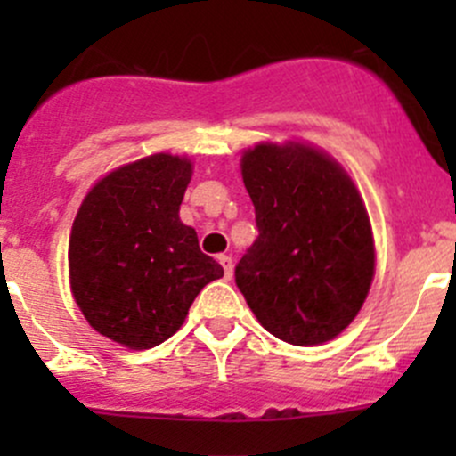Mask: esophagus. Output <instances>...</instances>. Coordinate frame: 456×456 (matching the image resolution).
<instances>
[{
	"label": "esophagus",
	"instance_id": "1",
	"mask_svg": "<svg viewBox=\"0 0 456 456\" xmlns=\"http://www.w3.org/2000/svg\"><path fill=\"white\" fill-rule=\"evenodd\" d=\"M218 262H220V265H223V269H224V280H232V275H233V262H232V257L224 256V254H220V256H218Z\"/></svg>",
	"mask_w": 456,
	"mask_h": 456
}]
</instances>
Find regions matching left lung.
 Instances as JSON below:
<instances>
[{
    "mask_svg": "<svg viewBox=\"0 0 456 456\" xmlns=\"http://www.w3.org/2000/svg\"><path fill=\"white\" fill-rule=\"evenodd\" d=\"M242 181L257 238L236 265L238 289L282 342H329L360 314L375 275L360 191L342 165L302 142L247 150Z\"/></svg>",
    "mask_w": 456,
    "mask_h": 456,
    "instance_id": "obj_1",
    "label": "left lung"
}]
</instances>
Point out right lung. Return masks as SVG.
Segmentation results:
<instances>
[{
  "label": "right lung",
  "instance_id": "right-lung-1",
  "mask_svg": "<svg viewBox=\"0 0 456 456\" xmlns=\"http://www.w3.org/2000/svg\"><path fill=\"white\" fill-rule=\"evenodd\" d=\"M191 163L151 154L101 178L70 233V287L94 330L134 351L159 346L223 266L181 223Z\"/></svg>",
  "mask_w": 456,
  "mask_h": 456
}]
</instances>
